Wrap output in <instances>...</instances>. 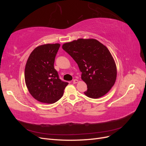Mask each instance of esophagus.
Returning a JSON list of instances; mask_svg holds the SVG:
<instances>
[{
	"label": "esophagus",
	"mask_w": 146,
	"mask_h": 146,
	"mask_svg": "<svg viewBox=\"0 0 146 146\" xmlns=\"http://www.w3.org/2000/svg\"><path fill=\"white\" fill-rule=\"evenodd\" d=\"M78 82V80H77V79H74V80H73V83H74V84H76V83H77Z\"/></svg>",
	"instance_id": "esophagus-1"
}]
</instances>
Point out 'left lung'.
<instances>
[{"mask_svg": "<svg viewBox=\"0 0 146 146\" xmlns=\"http://www.w3.org/2000/svg\"><path fill=\"white\" fill-rule=\"evenodd\" d=\"M63 49L77 63L82 79L87 85V97L98 99L105 96L115 83L116 63L108 48L95 39L80 38L66 42Z\"/></svg>", "mask_w": 146, "mask_h": 146, "instance_id": "obj_1", "label": "left lung"}]
</instances>
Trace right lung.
<instances>
[{"instance_id":"right-lung-1","label":"right lung","mask_w":146,"mask_h":146,"mask_svg":"<svg viewBox=\"0 0 146 146\" xmlns=\"http://www.w3.org/2000/svg\"><path fill=\"white\" fill-rule=\"evenodd\" d=\"M60 46L58 43L39 46L32 52L26 63V86L33 98L42 103L56 102L68 85L59 78L54 66Z\"/></svg>"}]
</instances>
